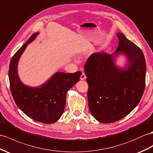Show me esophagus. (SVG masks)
<instances>
[{"instance_id":"1","label":"esophagus","mask_w":153,"mask_h":153,"mask_svg":"<svg viewBox=\"0 0 153 153\" xmlns=\"http://www.w3.org/2000/svg\"><path fill=\"white\" fill-rule=\"evenodd\" d=\"M85 74L84 73H82V74H81V76H80V80H85Z\"/></svg>"}]
</instances>
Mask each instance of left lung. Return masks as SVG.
I'll use <instances>...</instances> for the list:
<instances>
[{
	"label": "left lung",
	"instance_id": "left-lung-1",
	"mask_svg": "<svg viewBox=\"0 0 153 153\" xmlns=\"http://www.w3.org/2000/svg\"><path fill=\"white\" fill-rule=\"evenodd\" d=\"M118 46L113 54H92L84 67L88 84L89 108L97 121L110 123L135 108L145 89L146 63L143 52L123 33L117 32ZM123 55L126 64H116Z\"/></svg>",
	"mask_w": 153,
	"mask_h": 153
}]
</instances>
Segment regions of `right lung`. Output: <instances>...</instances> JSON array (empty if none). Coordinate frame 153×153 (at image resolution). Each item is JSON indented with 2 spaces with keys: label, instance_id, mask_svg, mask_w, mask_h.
Instances as JSON below:
<instances>
[{
  "label": "right lung",
  "instance_id": "obj_1",
  "mask_svg": "<svg viewBox=\"0 0 153 153\" xmlns=\"http://www.w3.org/2000/svg\"><path fill=\"white\" fill-rule=\"evenodd\" d=\"M31 36L11 59L9 66L10 89L17 106L24 114L36 121L51 124L64 113L66 94L80 80V71L74 73L57 72L39 86L32 87L22 82L18 74V63L28 44L39 34Z\"/></svg>",
  "mask_w": 153,
  "mask_h": 153
}]
</instances>
